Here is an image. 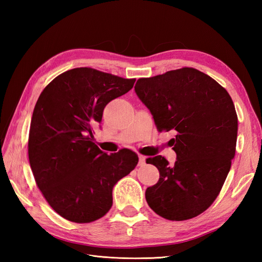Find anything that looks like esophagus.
<instances>
[{
  "instance_id": "obj_1",
  "label": "esophagus",
  "mask_w": 262,
  "mask_h": 262,
  "mask_svg": "<svg viewBox=\"0 0 262 262\" xmlns=\"http://www.w3.org/2000/svg\"><path fill=\"white\" fill-rule=\"evenodd\" d=\"M145 164V156L143 155H139V166H142Z\"/></svg>"
}]
</instances>
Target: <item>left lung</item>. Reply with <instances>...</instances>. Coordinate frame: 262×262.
<instances>
[{
  "label": "left lung",
  "instance_id": "1",
  "mask_svg": "<svg viewBox=\"0 0 262 262\" xmlns=\"http://www.w3.org/2000/svg\"><path fill=\"white\" fill-rule=\"evenodd\" d=\"M134 90L153 115L157 130L175 131L169 144L175 165L158 155L146 158L160 171L145 199L158 215L186 221L216 199L235 156L238 119L227 91L193 68L139 78Z\"/></svg>",
  "mask_w": 262,
  "mask_h": 262
}]
</instances>
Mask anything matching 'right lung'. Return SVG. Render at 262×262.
Returning <instances> with one entry per match:
<instances>
[{"instance_id":"obj_1","label":"right lung","mask_w":262,"mask_h":262,"mask_svg":"<svg viewBox=\"0 0 262 262\" xmlns=\"http://www.w3.org/2000/svg\"><path fill=\"white\" fill-rule=\"evenodd\" d=\"M136 78L76 68L45 87L31 117L28 157L36 184L59 215L91 223L113 205V188L139 162L134 152L107 155L93 142L109 101L128 93Z\"/></svg>"}]
</instances>
